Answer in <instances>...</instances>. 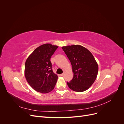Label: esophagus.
Listing matches in <instances>:
<instances>
[{"label": "esophagus", "instance_id": "obj_1", "mask_svg": "<svg viewBox=\"0 0 124 124\" xmlns=\"http://www.w3.org/2000/svg\"><path fill=\"white\" fill-rule=\"evenodd\" d=\"M64 74H65V73H62V74H60V76H63V75H64Z\"/></svg>", "mask_w": 124, "mask_h": 124}]
</instances>
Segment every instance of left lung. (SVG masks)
Segmentation results:
<instances>
[{
	"instance_id": "8db88e82",
	"label": "left lung",
	"mask_w": 124,
	"mask_h": 124,
	"mask_svg": "<svg viewBox=\"0 0 124 124\" xmlns=\"http://www.w3.org/2000/svg\"><path fill=\"white\" fill-rule=\"evenodd\" d=\"M72 65L73 78L67 82L68 87L77 92L88 89L96 80L98 65L94 57L87 48L80 45L62 46Z\"/></svg>"
}]
</instances>
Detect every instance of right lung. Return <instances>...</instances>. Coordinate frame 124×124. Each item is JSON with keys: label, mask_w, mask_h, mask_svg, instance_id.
<instances>
[{"label": "right lung", "mask_w": 124, "mask_h": 124, "mask_svg": "<svg viewBox=\"0 0 124 124\" xmlns=\"http://www.w3.org/2000/svg\"><path fill=\"white\" fill-rule=\"evenodd\" d=\"M58 47L50 43L42 44L26 59L25 77L30 86L37 92L46 93L55 87L58 76L52 69L50 58Z\"/></svg>", "instance_id": "obj_1"}]
</instances>
